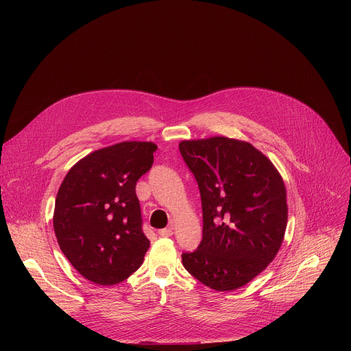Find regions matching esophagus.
Masks as SVG:
<instances>
[{"instance_id": "esophagus-1", "label": "esophagus", "mask_w": 351, "mask_h": 351, "mask_svg": "<svg viewBox=\"0 0 351 351\" xmlns=\"http://www.w3.org/2000/svg\"><path fill=\"white\" fill-rule=\"evenodd\" d=\"M158 234H160L161 237H169V236L173 234V228H172V226H168V228H165V229H161V230H158Z\"/></svg>"}]
</instances>
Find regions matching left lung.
<instances>
[{
	"instance_id": "8db88e82",
	"label": "left lung",
	"mask_w": 351,
	"mask_h": 351,
	"mask_svg": "<svg viewBox=\"0 0 351 351\" xmlns=\"http://www.w3.org/2000/svg\"><path fill=\"white\" fill-rule=\"evenodd\" d=\"M180 154L194 175L203 207V239L182 263L203 285L230 291L275 258L287 223L286 189L274 164L250 143L184 140Z\"/></svg>"
}]
</instances>
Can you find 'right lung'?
<instances>
[{
	"instance_id": "add662e5",
	"label": "right lung",
	"mask_w": 351,
	"mask_h": 351,
	"mask_svg": "<svg viewBox=\"0 0 351 351\" xmlns=\"http://www.w3.org/2000/svg\"><path fill=\"white\" fill-rule=\"evenodd\" d=\"M157 145L123 141L86 156L66 173L56 199L54 230L73 268L90 282L111 286L143 264L137 180L154 162Z\"/></svg>"
}]
</instances>
